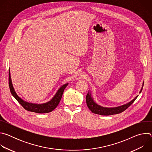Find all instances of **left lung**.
I'll use <instances>...</instances> for the list:
<instances>
[{
	"label": "left lung",
	"instance_id": "8db88e82",
	"mask_svg": "<svg viewBox=\"0 0 152 152\" xmlns=\"http://www.w3.org/2000/svg\"><path fill=\"white\" fill-rule=\"evenodd\" d=\"M143 85H144V83L142 84V86L141 91H140V93H141L142 90ZM138 96H137L132 100L123 105L117 106V107H106L101 106L98 104H97L94 101L93 97H91V94L88 92V94L86 96V102L87 106L88 107L90 110L93 113L99 114V115H111L119 114L125 111L128 107H129L134 103V102L136 100Z\"/></svg>",
	"mask_w": 152,
	"mask_h": 152
}]
</instances>
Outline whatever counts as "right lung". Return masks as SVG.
Here are the masks:
<instances>
[{"mask_svg":"<svg viewBox=\"0 0 152 152\" xmlns=\"http://www.w3.org/2000/svg\"><path fill=\"white\" fill-rule=\"evenodd\" d=\"M67 85L68 83H66L63 85L62 86H61L60 88L58 90V91L56 92L54 97L52 99V100L47 103L42 104H35L26 102V101H24L23 99H21L20 97H18L17 93H15L13 87V85L12 84L10 75V70H9V86L10 91L13 97L18 101V102L26 110L28 111L34 112L38 114H44L52 112L53 110L55 109L56 106L59 103L63 94V92Z\"/></svg>","mask_w":152,"mask_h":152,"instance_id":"obj_1","label":"right lung"}]
</instances>
